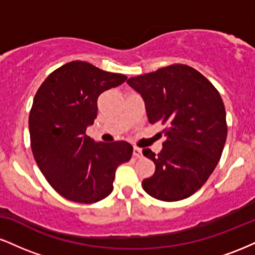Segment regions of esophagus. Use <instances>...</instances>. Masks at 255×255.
Instances as JSON below:
<instances>
[{"label": "esophagus", "instance_id": "34e87169", "mask_svg": "<svg viewBox=\"0 0 255 255\" xmlns=\"http://www.w3.org/2000/svg\"><path fill=\"white\" fill-rule=\"evenodd\" d=\"M133 156L135 158H142V150L139 147L133 148Z\"/></svg>", "mask_w": 255, "mask_h": 255}]
</instances>
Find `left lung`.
I'll list each match as a JSON object with an SVG mask.
<instances>
[{
  "mask_svg": "<svg viewBox=\"0 0 255 255\" xmlns=\"http://www.w3.org/2000/svg\"><path fill=\"white\" fill-rule=\"evenodd\" d=\"M127 83L141 95L150 124L165 126L162 151H142L156 165L142 188L162 201L191 197L206 182L223 152L228 127L221 95L186 64H171Z\"/></svg>",
  "mask_w": 255,
  "mask_h": 255,
  "instance_id": "left-lung-1",
  "label": "left lung"
}]
</instances>
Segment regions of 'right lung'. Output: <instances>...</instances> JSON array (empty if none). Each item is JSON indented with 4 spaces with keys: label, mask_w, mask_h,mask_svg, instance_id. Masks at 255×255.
Returning <instances> with one entry per match:
<instances>
[{
    "label": "right lung",
    "mask_w": 255,
    "mask_h": 255,
    "mask_svg": "<svg viewBox=\"0 0 255 255\" xmlns=\"http://www.w3.org/2000/svg\"><path fill=\"white\" fill-rule=\"evenodd\" d=\"M126 79L72 61L52 72L34 96L28 118L32 152L46 181L68 200L92 204L107 198L118 166L130 159L128 142H95L86 135L97 118L99 95Z\"/></svg>",
    "instance_id": "add662e5"
}]
</instances>
